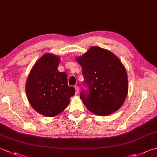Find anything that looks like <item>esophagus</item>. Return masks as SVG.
<instances>
[{
	"label": "esophagus",
	"instance_id": "1",
	"mask_svg": "<svg viewBox=\"0 0 157 157\" xmlns=\"http://www.w3.org/2000/svg\"><path fill=\"white\" fill-rule=\"evenodd\" d=\"M75 94H78L79 92V88L78 86H75Z\"/></svg>",
	"mask_w": 157,
	"mask_h": 157
}]
</instances>
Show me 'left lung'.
I'll return each mask as SVG.
<instances>
[{
	"instance_id": "left-lung-1",
	"label": "left lung",
	"mask_w": 157,
	"mask_h": 157,
	"mask_svg": "<svg viewBox=\"0 0 157 157\" xmlns=\"http://www.w3.org/2000/svg\"><path fill=\"white\" fill-rule=\"evenodd\" d=\"M75 60L88 86V92L82 91L79 95L87 109L100 116L117 111L128 92V74L120 59L108 50L92 46Z\"/></svg>"
}]
</instances>
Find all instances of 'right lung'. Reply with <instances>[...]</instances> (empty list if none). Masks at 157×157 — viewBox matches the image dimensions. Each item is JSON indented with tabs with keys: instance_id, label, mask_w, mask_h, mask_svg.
<instances>
[{
	"instance_id": "1",
	"label": "right lung",
	"mask_w": 157,
	"mask_h": 157,
	"mask_svg": "<svg viewBox=\"0 0 157 157\" xmlns=\"http://www.w3.org/2000/svg\"><path fill=\"white\" fill-rule=\"evenodd\" d=\"M61 60L51 53L42 56L29 72L25 85L29 102L36 112L48 117L61 113L68 106L75 89L67 84L65 72L58 71Z\"/></svg>"
}]
</instances>
